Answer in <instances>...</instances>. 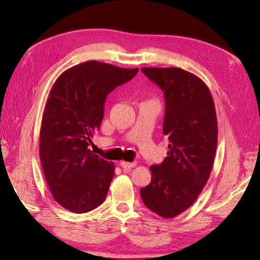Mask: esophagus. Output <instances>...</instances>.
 I'll use <instances>...</instances> for the list:
<instances>
[{"instance_id":"esophagus-1","label":"esophagus","mask_w":260,"mask_h":260,"mask_svg":"<svg viewBox=\"0 0 260 260\" xmlns=\"http://www.w3.org/2000/svg\"><path fill=\"white\" fill-rule=\"evenodd\" d=\"M119 165L121 168H123L124 170H131V169H133L134 167H136V162H132V163H129V162H120L119 163Z\"/></svg>"}]
</instances>
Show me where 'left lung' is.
Listing matches in <instances>:
<instances>
[{
  "mask_svg": "<svg viewBox=\"0 0 260 260\" xmlns=\"http://www.w3.org/2000/svg\"><path fill=\"white\" fill-rule=\"evenodd\" d=\"M142 71L164 92L163 133L170 144L164 161L150 168L152 181L141 197L154 213L171 219L194 203L211 173L217 114L208 86L196 75L176 67Z\"/></svg>",
  "mask_w": 260,
  "mask_h": 260,
  "instance_id": "8db88e82",
  "label": "left lung"
}]
</instances>
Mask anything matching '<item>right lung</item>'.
<instances>
[{
    "label": "right lung",
    "instance_id": "right-lung-1",
    "mask_svg": "<svg viewBox=\"0 0 260 260\" xmlns=\"http://www.w3.org/2000/svg\"><path fill=\"white\" fill-rule=\"evenodd\" d=\"M137 71L90 60L66 70L49 92L39 153L53 199L71 212H89L107 197L114 163L93 154L89 145L107 95Z\"/></svg>",
    "mask_w": 260,
    "mask_h": 260
}]
</instances>
